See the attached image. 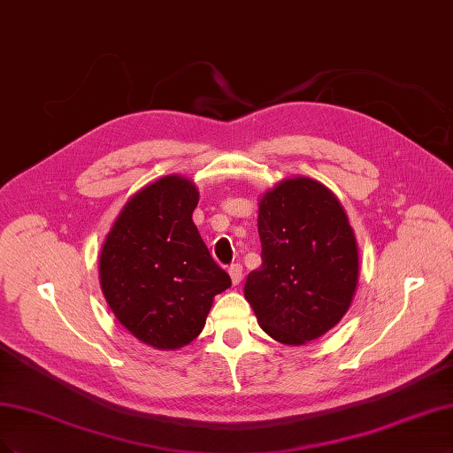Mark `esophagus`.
Listing matches in <instances>:
<instances>
[{
	"label": "esophagus",
	"mask_w": 453,
	"mask_h": 453,
	"mask_svg": "<svg viewBox=\"0 0 453 453\" xmlns=\"http://www.w3.org/2000/svg\"><path fill=\"white\" fill-rule=\"evenodd\" d=\"M228 273H230L232 283H234V285H240V280H242V277H243L242 264H230V266H228Z\"/></svg>",
	"instance_id": "34e87169"
}]
</instances>
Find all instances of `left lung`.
Returning <instances> with one entry per match:
<instances>
[{
  "instance_id": "obj_1",
  "label": "left lung",
  "mask_w": 453,
  "mask_h": 453,
  "mask_svg": "<svg viewBox=\"0 0 453 453\" xmlns=\"http://www.w3.org/2000/svg\"><path fill=\"white\" fill-rule=\"evenodd\" d=\"M262 266L245 298L262 330L285 345L324 335L347 313L357 285V247L347 213L315 180L277 183L258 206Z\"/></svg>"
}]
</instances>
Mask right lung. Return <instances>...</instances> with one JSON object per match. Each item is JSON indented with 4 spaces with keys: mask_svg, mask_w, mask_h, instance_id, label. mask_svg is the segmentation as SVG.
Returning <instances> with one entry per match:
<instances>
[{
    "mask_svg": "<svg viewBox=\"0 0 453 453\" xmlns=\"http://www.w3.org/2000/svg\"><path fill=\"white\" fill-rule=\"evenodd\" d=\"M196 204L189 180L165 176L127 202L101 251L108 305L136 339L159 350L189 345L213 296L232 285L193 223Z\"/></svg>",
    "mask_w": 453,
    "mask_h": 453,
    "instance_id": "1",
    "label": "right lung"
}]
</instances>
